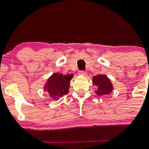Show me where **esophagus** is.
<instances>
[{"label": "esophagus", "mask_w": 149, "mask_h": 149, "mask_svg": "<svg viewBox=\"0 0 149 149\" xmlns=\"http://www.w3.org/2000/svg\"><path fill=\"white\" fill-rule=\"evenodd\" d=\"M78 74H79V76H86V72H85V71H79Z\"/></svg>", "instance_id": "obj_1"}]
</instances>
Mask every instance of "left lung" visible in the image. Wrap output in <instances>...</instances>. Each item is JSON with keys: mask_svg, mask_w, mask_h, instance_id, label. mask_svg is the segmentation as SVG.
<instances>
[{"mask_svg": "<svg viewBox=\"0 0 149 149\" xmlns=\"http://www.w3.org/2000/svg\"><path fill=\"white\" fill-rule=\"evenodd\" d=\"M92 84L97 87L95 93L98 95H107L113 90V84L111 79L105 74H98L93 76Z\"/></svg>", "mask_w": 149, "mask_h": 149, "instance_id": "left-lung-1", "label": "left lung"}]
</instances>
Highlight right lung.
<instances>
[{
	"label": "right lung",
	"mask_w": 149,
	"mask_h": 149,
	"mask_svg": "<svg viewBox=\"0 0 149 149\" xmlns=\"http://www.w3.org/2000/svg\"><path fill=\"white\" fill-rule=\"evenodd\" d=\"M73 74L63 75L54 73L48 78L44 86V91L49 95L54 100H58L60 97L68 93L70 80Z\"/></svg>",
	"instance_id": "obj_1"
}]
</instances>
